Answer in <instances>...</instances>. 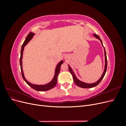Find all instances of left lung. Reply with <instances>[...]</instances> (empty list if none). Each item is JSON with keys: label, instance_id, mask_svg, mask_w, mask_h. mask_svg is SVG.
<instances>
[{"label": "left lung", "instance_id": "left-lung-1", "mask_svg": "<svg viewBox=\"0 0 126 126\" xmlns=\"http://www.w3.org/2000/svg\"><path fill=\"white\" fill-rule=\"evenodd\" d=\"M94 37H95V38H96L98 39V40H99L101 42V44L102 45V46H103V47H104V52H105V69H104V72H103L102 75H101V77L99 78V79L96 82H94V83H86V82H82L80 80H79L77 78V77H76L74 72L73 71V70H72L71 68H70V67L69 66H68V68H69V70L70 71V72L71 73V74L72 75V77H73V79H74V81L75 83V84L77 85V86L79 87H81V88H93V87H94L95 86H97L99 83L100 82V81L102 80V79H103V78L104 77V76L105 75V74H106V70H107V56H106V51H105V49L104 47V46H103V44H102V41L100 39V37H99L98 35H97L96 34H94V35H93Z\"/></svg>", "mask_w": 126, "mask_h": 126}]
</instances>
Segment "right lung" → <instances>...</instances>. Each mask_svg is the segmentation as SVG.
I'll list each match as a JSON object with an SVG mask.
<instances>
[{"mask_svg": "<svg viewBox=\"0 0 126 126\" xmlns=\"http://www.w3.org/2000/svg\"><path fill=\"white\" fill-rule=\"evenodd\" d=\"M35 35V33H33L30 32L28 36H27L26 38L25 39V41L24 42L23 44L22 45L21 47V52H20V69H21V75H22V77L23 78L24 80L25 81V82L27 83V84L30 87H32V89H35L37 91H47L50 90L52 88H53L57 84V77H58V74L60 72V67L61 65H62V63H63V60H61L60 62L57 64V65L56 66V69H55V75L54 76V78H52V80L49 82V83H47V84L45 85H35V84H32V83H31L27 80L25 78L24 74V72L23 70H22V55H23V51L24 50V47H25V46L27 44L29 41L32 39L33 38V36Z\"/></svg>", "mask_w": 126, "mask_h": 126, "instance_id": "right-lung-1", "label": "right lung"}]
</instances>
